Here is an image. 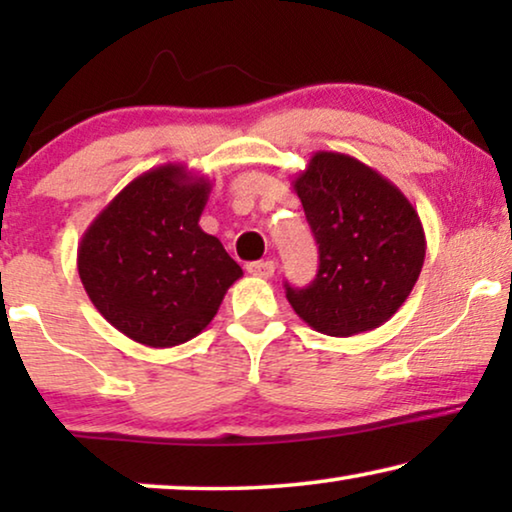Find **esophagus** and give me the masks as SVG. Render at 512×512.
I'll return each instance as SVG.
<instances>
[{"mask_svg": "<svg viewBox=\"0 0 512 512\" xmlns=\"http://www.w3.org/2000/svg\"><path fill=\"white\" fill-rule=\"evenodd\" d=\"M247 272L254 277H261V279H270L275 275V263L272 261H254V263H247Z\"/></svg>", "mask_w": 512, "mask_h": 512, "instance_id": "obj_1", "label": "esophagus"}]
</instances>
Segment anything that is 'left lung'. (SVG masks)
<instances>
[{"label":"left lung","mask_w":512,"mask_h":512,"mask_svg":"<svg viewBox=\"0 0 512 512\" xmlns=\"http://www.w3.org/2000/svg\"><path fill=\"white\" fill-rule=\"evenodd\" d=\"M319 244V270L286 298L314 331L349 338L394 317L426 256L422 221L401 188L347 153L317 151L291 181Z\"/></svg>","instance_id":"obj_1"}]
</instances>
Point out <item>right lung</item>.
Returning a JSON list of instances; mask_svg holds the SVG:
<instances>
[{"instance_id":"add662e5","label":"right lung","mask_w":512,"mask_h":512,"mask_svg":"<svg viewBox=\"0 0 512 512\" xmlns=\"http://www.w3.org/2000/svg\"><path fill=\"white\" fill-rule=\"evenodd\" d=\"M212 181L181 163L132 179L86 228L76 268L97 312L130 340L174 347L200 335L242 268L200 228Z\"/></svg>"}]
</instances>
